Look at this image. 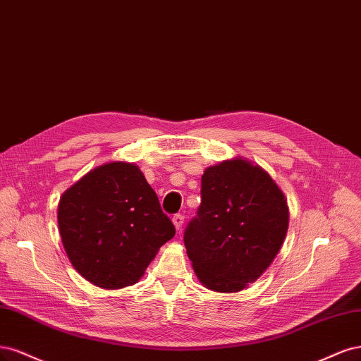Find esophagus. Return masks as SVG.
<instances>
[{"label":"esophagus","mask_w":361,"mask_h":361,"mask_svg":"<svg viewBox=\"0 0 361 361\" xmlns=\"http://www.w3.org/2000/svg\"><path fill=\"white\" fill-rule=\"evenodd\" d=\"M172 224H173V226H176L177 231H180L183 224H184V217L181 214H176V216L172 217Z\"/></svg>","instance_id":"34e87169"}]
</instances>
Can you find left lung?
I'll return each instance as SVG.
<instances>
[{"instance_id": "8db88e82", "label": "left lung", "mask_w": 361, "mask_h": 361, "mask_svg": "<svg viewBox=\"0 0 361 361\" xmlns=\"http://www.w3.org/2000/svg\"><path fill=\"white\" fill-rule=\"evenodd\" d=\"M184 246L200 282L234 294L264 274L288 232L286 197L269 172L241 156L205 168Z\"/></svg>"}]
</instances>
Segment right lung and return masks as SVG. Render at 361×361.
Masks as SVG:
<instances>
[{"instance_id": "1", "label": "right lung", "mask_w": 361, "mask_h": 361, "mask_svg": "<svg viewBox=\"0 0 361 361\" xmlns=\"http://www.w3.org/2000/svg\"><path fill=\"white\" fill-rule=\"evenodd\" d=\"M58 228L75 270L103 289L139 282L176 235L142 171L114 160L87 172L58 202Z\"/></svg>"}]
</instances>
